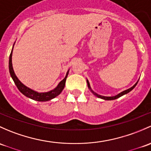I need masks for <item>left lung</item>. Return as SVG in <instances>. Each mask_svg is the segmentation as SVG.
Wrapping results in <instances>:
<instances>
[{"instance_id": "obj_1", "label": "left lung", "mask_w": 151, "mask_h": 151, "mask_svg": "<svg viewBox=\"0 0 151 151\" xmlns=\"http://www.w3.org/2000/svg\"><path fill=\"white\" fill-rule=\"evenodd\" d=\"M137 82H136L135 84H134V85H133L132 87V88H129V89H127V90H124V91H123V92H122V93H120L119 94H118V95H116V96H112V97H106V96H100V95H98V94H97V93H95V92H93V90H92V89H91V88H90V83H89V82H88V80H87V83H88V88H89V89H90V91L92 92V93H93V94L95 95V96H97L98 97V98H102V99H104V100H107V101H111V100H115V99H116V98H120V97L121 96H124V95H125V94H127V93H129L130 91H131V90H132L133 89H134V88H135V86L136 85H137Z\"/></svg>"}]
</instances>
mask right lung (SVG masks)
Returning <instances> with one entry per match:
<instances>
[{
    "label": "right lung",
    "mask_w": 151,
    "mask_h": 151,
    "mask_svg": "<svg viewBox=\"0 0 151 151\" xmlns=\"http://www.w3.org/2000/svg\"><path fill=\"white\" fill-rule=\"evenodd\" d=\"M14 48V47H13ZM12 51L13 49L12 50V53H11L10 56H9V72H10L11 76H12L13 80H14V83L17 85V88L19 89L20 92L23 95H24L25 96L28 97V98H31V99L35 100V101H50V100L53 99L55 97L58 96L60 93L62 92L63 89L64 88L65 83H66V77L68 76V73H69V71L66 73V75L65 77V78L63 79L62 81L59 82V84L58 85V86L55 88L54 90H50V91L47 92V93H37V92L34 91V90H31V89L27 88V87L25 86L22 83L19 79L17 78V77L16 76L15 73H14V69H13L12 66Z\"/></svg>",
    "instance_id": "add662e5"
}]
</instances>
